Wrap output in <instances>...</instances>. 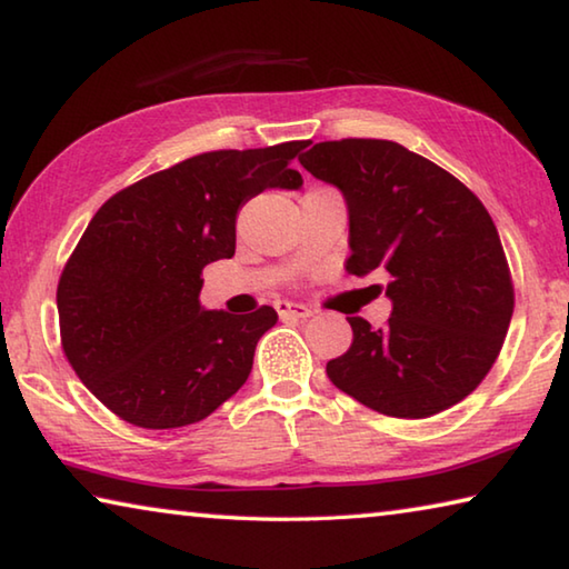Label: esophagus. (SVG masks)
<instances>
[{
    "instance_id": "1",
    "label": "esophagus",
    "mask_w": 569,
    "mask_h": 569,
    "mask_svg": "<svg viewBox=\"0 0 569 569\" xmlns=\"http://www.w3.org/2000/svg\"><path fill=\"white\" fill-rule=\"evenodd\" d=\"M276 311L281 319H296V321H303V319H311V308L303 306V303H293V301H278L276 303Z\"/></svg>"
}]
</instances>
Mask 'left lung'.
Listing matches in <instances>:
<instances>
[{"label":"left lung","mask_w":569,"mask_h":569,"mask_svg":"<svg viewBox=\"0 0 569 569\" xmlns=\"http://www.w3.org/2000/svg\"><path fill=\"white\" fill-rule=\"evenodd\" d=\"M298 160L346 200V271L389 276V321L373 329L349 316V351L326 363L333 387L399 419L455 407L492 369L515 311L487 208L445 168L391 140L316 142Z\"/></svg>","instance_id":"8db88e82"}]
</instances>
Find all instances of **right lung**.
Segmentation results:
<instances>
[{
	"instance_id": "right-lung-1",
	"label": "right lung",
	"mask_w": 569,
	"mask_h": 569,
	"mask_svg": "<svg viewBox=\"0 0 569 569\" xmlns=\"http://www.w3.org/2000/svg\"><path fill=\"white\" fill-rule=\"evenodd\" d=\"M308 140L188 158L124 188L90 220L57 286L67 361L120 419L188 427L243 387L278 313L200 306L203 268L236 253V216L268 188L298 190Z\"/></svg>"
}]
</instances>
